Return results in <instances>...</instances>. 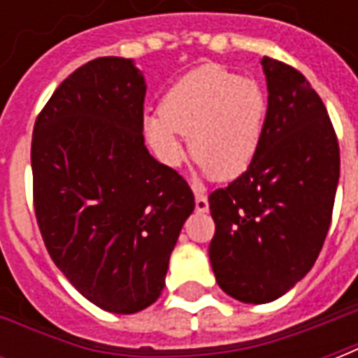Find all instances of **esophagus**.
<instances>
[{
    "label": "esophagus",
    "instance_id": "obj_1",
    "mask_svg": "<svg viewBox=\"0 0 358 358\" xmlns=\"http://www.w3.org/2000/svg\"><path fill=\"white\" fill-rule=\"evenodd\" d=\"M195 210H197V213H207V210H209V201H207V195L195 192Z\"/></svg>",
    "mask_w": 358,
    "mask_h": 358
}]
</instances>
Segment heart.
<instances>
[{"label":"heart","mask_w":358,"mask_h":358,"mask_svg":"<svg viewBox=\"0 0 358 358\" xmlns=\"http://www.w3.org/2000/svg\"><path fill=\"white\" fill-rule=\"evenodd\" d=\"M266 97L259 84L224 66L203 65L184 74L143 118V134L155 157L176 169L189 151L203 172L234 180L248 171L263 140Z\"/></svg>","instance_id":"obj_1"}]
</instances>
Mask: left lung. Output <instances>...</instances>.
<instances>
[{
	"label": "left lung",
	"instance_id": "obj_1",
	"mask_svg": "<svg viewBox=\"0 0 358 358\" xmlns=\"http://www.w3.org/2000/svg\"><path fill=\"white\" fill-rule=\"evenodd\" d=\"M268 109L263 140L241 176L209 195L217 284L241 303H270L305 278L331 222L339 145L320 95L276 59L263 57Z\"/></svg>",
	"mask_w": 358,
	"mask_h": 358
}]
</instances>
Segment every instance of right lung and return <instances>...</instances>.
Listing matches in <instances>:
<instances>
[{"label":"right lung","instance_id":"obj_1","mask_svg":"<svg viewBox=\"0 0 358 358\" xmlns=\"http://www.w3.org/2000/svg\"><path fill=\"white\" fill-rule=\"evenodd\" d=\"M145 80L99 57L61 82L32 134L34 210L48 253L103 310L153 305L194 192L143 143Z\"/></svg>","mask_w":358,"mask_h":358}]
</instances>
